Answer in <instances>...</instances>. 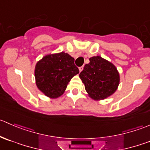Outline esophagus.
<instances>
[{
  "label": "esophagus",
  "instance_id": "1",
  "mask_svg": "<svg viewBox=\"0 0 150 150\" xmlns=\"http://www.w3.org/2000/svg\"><path fill=\"white\" fill-rule=\"evenodd\" d=\"M83 67H79V71H80V72H81V71H82L83 70Z\"/></svg>",
  "mask_w": 150,
  "mask_h": 150
}]
</instances>
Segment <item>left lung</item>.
Here are the masks:
<instances>
[{"mask_svg": "<svg viewBox=\"0 0 150 150\" xmlns=\"http://www.w3.org/2000/svg\"><path fill=\"white\" fill-rule=\"evenodd\" d=\"M79 77L88 94L94 100H102L115 92L120 83V75L113 64L99 56L89 59Z\"/></svg>", "mask_w": 150, "mask_h": 150, "instance_id": "left-lung-1", "label": "left lung"}]
</instances>
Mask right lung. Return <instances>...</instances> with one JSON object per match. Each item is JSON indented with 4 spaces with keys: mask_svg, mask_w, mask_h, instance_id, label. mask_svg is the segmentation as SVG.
Wrapping results in <instances>:
<instances>
[{
    "mask_svg": "<svg viewBox=\"0 0 150 150\" xmlns=\"http://www.w3.org/2000/svg\"><path fill=\"white\" fill-rule=\"evenodd\" d=\"M75 59L64 52L48 54L38 62L35 69L37 87L45 95L55 99L64 93L68 83L79 69Z\"/></svg>",
    "mask_w": 150,
    "mask_h": 150,
    "instance_id": "obj_1",
    "label": "right lung"
}]
</instances>
